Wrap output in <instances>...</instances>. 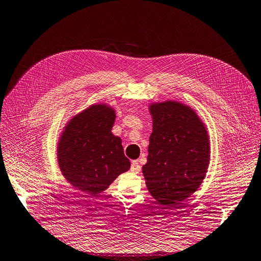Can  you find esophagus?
<instances>
[{
	"label": "esophagus",
	"mask_w": 261,
	"mask_h": 261,
	"mask_svg": "<svg viewBox=\"0 0 261 261\" xmlns=\"http://www.w3.org/2000/svg\"><path fill=\"white\" fill-rule=\"evenodd\" d=\"M130 170H132L134 174H138L139 171H141V165H139L138 161H133V162H132Z\"/></svg>",
	"instance_id": "1"
}]
</instances>
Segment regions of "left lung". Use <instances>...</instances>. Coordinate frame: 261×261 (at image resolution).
<instances>
[{"label": "left lung", "instance_id": "1", "mask_svg": "<svg viewBox=\"0 0 261 261\" xmlns=\"http://www.w3.org/2000/svg\"><path fill=\"white\" fill-rule=\"evenodd\" d=\"M148 111L152 132L142 169L150 195L168 206L201 185L211 162V141L206 124L186 104L164 100L150 103Z\"/></svg>", "mask_w": 261, "mask_h": 261}]
</instances>
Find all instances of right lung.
Returning <instances> with one entry per match:
<instances>
[{"mask_svg":"<svg viewBox=\"0 0 261 261\" xmlns=\"http://www.w3.org/2000/svg\"><path fill=\"white\" fill-rule=\"evenodd\" d=\"M116 111L95 103L74 115L57 142V163L64 178L83 193H103L130 168L122 139L112 133Z\"/></svg>","mask_w":261,"mask_h":261,"instance_id":"1","label":"right lung"}]
</instances>
